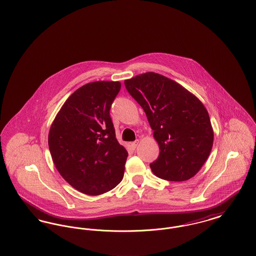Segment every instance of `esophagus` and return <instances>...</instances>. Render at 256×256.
Masks as SVG:
<instances>
[{
  "instance_id": "esophagus-1",
  "label": "esophagus",
  "mask_w": 256,
  "mask_h": 256,
  "mask_svg": "<svg viewBox=\"0 0 256 256\" xmlns=\"http://www.w3.org/2000/svg\"><path fill=\"white\" fill-rule=\"evenodd\" d=\"M138 143H139V141H138V140H136V141L132 142V148H135L136 146H138Z\"/></svg>"
}]
</instances>
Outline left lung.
I'll use <instances>...</instances> for the list:
<instances>
[{
    "instance_id": "1",
    "label": "left lung",
    "mask_w": 256,
    "mask_h": 256,
    "mask_svg": "<svg viewBox=\"0 0 256 256\" xmlns=\"http://www.w3.org/2000/svg\"><path fill=\"white\" fill-rule=\"evenodd\" d=\"M142 106L159 146L150 164L152 172L170 182L193 178L208 158L214 132L206 108L183 86L159 74H141L124 80Z\"/></svg>"
}]
</instances>
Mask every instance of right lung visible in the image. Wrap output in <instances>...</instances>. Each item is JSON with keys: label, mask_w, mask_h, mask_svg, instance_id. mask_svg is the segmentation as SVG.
I'll use <instances>...</instances> for the list:
<instances>
[{"label": "right lung", "mask_w": 256, "mask_h": 256, "mask_svg": "<svg viewBox=\"0 0 256 256\" xmlns=\"http://www.w3.org/2000/svg\"><path fill=\"white\" fill-rule=\"evenodd\" d=\"M119 82H95L76 90L50 126V152L61 176L78 191L97 196L121 182L126 150L116 139L110 108Z\"/></svg>", "instance_id": "add662e5"}]
</instances>
